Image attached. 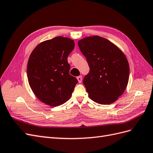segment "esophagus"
Listing matches in <instances>:
<instances>
[{
    "label": "esophagus",
    "instance_id": "obj_1",
    "mask_svg": "<svg viewBox=\"0 0 153 153\" xmlns=\"http://www.w3.org/2000/svg\"><path fill=\"white\" fill-rule=\"evenodd\" d=\"M77 79L78 82H79V83H81L82 82V76H79L77 77Z\"/></svg>",
    "mask_w": 153,
    "mask_h": 153
}]
</instances>
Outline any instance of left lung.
I'll list each match as a JSON object with an SVG mask.
<instances>
[{"instance_id": "left-lung-1", "label": "left lung", "mask_w": 153, "mask_h": 153, "mask_svg": "<svg viewBox=\"0 0 153 153\" xmlns=\"http://www.w3.org/2000/svg\"><path fill=\"white\" fill-rule=\"evenodd\" d=\"M78 46L90 67L83 84L90 99L103 105L116 101L129 79L130 67L125 54L115 44L98 36L81 39Z\"/></svg>"}]
</instances>
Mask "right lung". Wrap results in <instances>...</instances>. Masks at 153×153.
Masks as SVG:
<instances>
[{
    "mask_svg": "<svg viewBox=\"0 0 153 153\" xmlns=\"http://www.w3.org/2000/svg\"><path fill=\"white\" fill-rule=\"evenodd\" d=\"M75 46L72 39L58 36L39 44L28 58L29 85L39 100L52 107L70 99L76 77L70 75L67 58Z\"/></svg>",
    "mask_w": 153,
    "mask_h": 153,
    "instance_id": "add662e5",
    "label": "right lung"
}]
</instances>
